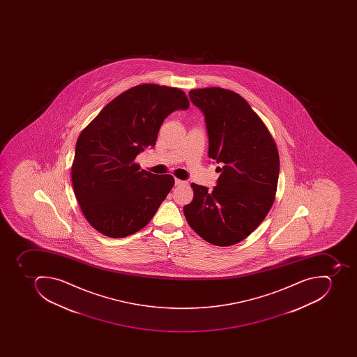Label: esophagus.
<instances>
[{"label": "esophagus", "instance_id": "obj_1", "mask_svg": "<svg viewBox=\"0 0 357 357\" xmlns=\"http://www.w3.org/2000/svg\"><path fill=\"white\" fill-rule=\"evenodd\" d=\"M183 184H188L185 181L178 180V178H175V185H183Z\"/></svg>", "mask_w": 357, "mask_h": 357}]
</instances>
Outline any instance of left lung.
<instances>
[{
    "label": "left lung",
    "instance_id": "left-lung-1",
    "mask_svg": "<svg viewBox=\"0 0 357 357\" xmlns=\"http://www.w3.org/2000/svg\"><path fill=\"white\" fill-rule=\"evenodd\" d=\"M190 99L203 112L208 158L220 166L216 186L192 183L194 197L183 208L190 227L211 245L229 247L245 239L264 221L275 201L279 155L264 121L241 96L211 87Z\"/></svg>",
    "mask_w": 357,
    "mask_h": 357
}]
</instances>
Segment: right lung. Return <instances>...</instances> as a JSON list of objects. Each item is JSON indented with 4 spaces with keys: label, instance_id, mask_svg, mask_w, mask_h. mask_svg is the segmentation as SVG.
<instances>
[{
    "label": "right lung",
    "instance_id": "right-lung-1",
    "mask_svg": "<svg viewBox=\"0 0 357 357\" xmlns=\"http://www.w3.org/2000/svg\"><path fill=\"white\" fill-rule=\"evenodd\" d=\"M188 106L178 88L138 84L112 99L79 135L73 190L84 218L98 232L125 238L153 219L174 177L144 171L135 158L155 146L171 112Z\"/></svg>",
    "mask_w": 357,
    "mask_h": 357
}]
</instances>
